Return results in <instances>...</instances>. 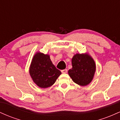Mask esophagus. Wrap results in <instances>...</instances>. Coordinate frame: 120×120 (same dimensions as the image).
Listing matches in <instances>:
<instances>
[{"mask_svg":"<svg viewBox=\"0 0 120 120\" xmlns=\"http://www.w3.org/2000/svg\"><path fill=\"white\" fill-rule=\"evenodd\" d=\"M67 71H68V70H67V69H65L61 70V72L63 73H67Z\"/></svg>","mask_w":120,"mask_h":120,"instance_id":"obj_1","label":"esophagus"}]
</instances>
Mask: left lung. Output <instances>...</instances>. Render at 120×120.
Masks as SVG:
<instances>
[{
	"label": "left lung",
	"instance_id": "8db88e82",
	"mask_svg": "<svg viewBox=\"0 0 120 120\" xmlns=\"http://www.w3.org/2000/svg\"><path fill=\"white\" fill-rule=\"evenodd\" d=\"M72 68L68 74L74 82L80 86L89 85L93 80L96 71L94 59L87 53H77L71 59Z\"/></svg>",
	"mask_w": 120,
	"mask_h": 120
}]
</instances>
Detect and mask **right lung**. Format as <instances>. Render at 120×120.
I'll list each match as a JSON object with an SVG mask.
<instances>
[{
  "label": "right lung",
  "instance_id": "right-lung-1",
  "mask_svg": "<svg viewBox=\"0 0 120 120\" xmlns=\"http://www.w3.org/2000/svg\"><path fill=\"white\" fill-rule=\"evenodd\" d=\"M29 73L37 86L47 88L54 84L61 72L52 64L49 55L38 52L32 59Z\"/></svg>",
  "mask_w": 120,
  "mask_h": 120
}]
</instances>
